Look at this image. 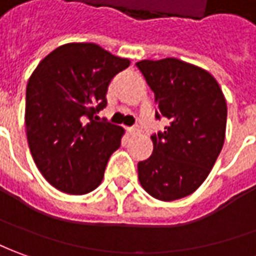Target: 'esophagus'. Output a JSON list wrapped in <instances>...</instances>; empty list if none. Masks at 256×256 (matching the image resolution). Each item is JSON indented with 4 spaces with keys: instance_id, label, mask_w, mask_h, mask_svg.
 Instances as JSON below:
<instances>
[{
    "instance_id": "esophagus-1",
    "label": "esophagus",
    "mask_w": 256,
    "mask_h": 256,
    "mask_svg": "<svg viewBox=\"0 0 256 256\" xmlns=\"http://www.w3.org/2000/svg\"><path fill=\"white\" fill-rule=\"evenodd\" d=\"M128 132L130 136H138L140 134V128L138 126H133V128H128Z\"/></svg>"
}]
</instances>
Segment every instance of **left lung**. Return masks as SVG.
I'll use <instances>...</instances> for the list:
<instances>
[{"label": "left lung", "mask_w": 256, "mask_h": 256, "mask_svg": "<svg viewBox=\"0 0 256 256\" xmlns=\"http://www.w3.org/2000/svg\"><path fill=\"white\" fill-rule=\"evenodd\" d=\"M170 126L151 136L154 150L137 165L144 190L162 202L192 194L204 182L223 148L227 104L216 78L178 58L136 62Z\"/></svg>", "instance_id": "8db88e82"}]
</instances>
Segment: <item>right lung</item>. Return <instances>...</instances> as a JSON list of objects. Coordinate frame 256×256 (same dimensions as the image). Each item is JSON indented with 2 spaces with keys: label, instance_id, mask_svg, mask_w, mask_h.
Instances as JSON below:
<instances>
[{
  "label": "right lung",
  "instance_id": "right-lung-1",
  "mask_svg": "<svg viewBox=\"0 0 256 256\" xmlns=\"http://www.w3.org/2000/svg\"><path fill=\"white\" fill-rule=\"evenodd\" d=\"M130 66L95 43H67L34 68L26 86L28 144L52 186L85 194L100 185L124 130L94 114L106 106L112 78ZM96 118V116H95Z\"/></svg>",
  "mask_w": 256,
  "mask_h": 256
}]
</instances>
